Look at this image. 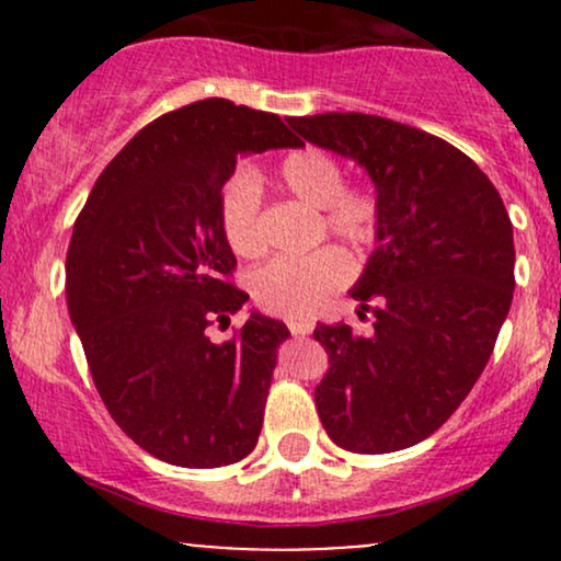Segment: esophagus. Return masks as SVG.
<instances>
[{
	"instance_id": "1",
	"label": "esophagus",
	"mask_w": 561,
	"mask_h": 561,
	"mask_svg": "<svg viewBox=\"0 0 561 561\" xmlns=\"http://www.w3.org/2000/svg\"><path fill=\"white\" fill-rule=\"evenodd\" d=\"M287 327H289V332L295 334V337H298V334H308L313 330V321L311 319H302V317H295V319H287Z\"/></svg>"
}]
</instances>
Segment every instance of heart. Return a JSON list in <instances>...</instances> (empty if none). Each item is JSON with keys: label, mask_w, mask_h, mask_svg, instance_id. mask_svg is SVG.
<instances>
[{"label": "heart", "mask_w": 561, "mask_h": 561, "mask_svg": "<svg viewBox=\"0 0 561 561\" xmlns=\"http://www.w3.org/2000/svg\"><path fill=\"white\" fill-rule=\"evenodd\" d=\"M279 182L311 208L324 210V224L340 240L364 248L379 231V203L371 192L347 190L343 165L319 147L289 152L279 163ZM221 229L242 259L263 250L261 186L253 173L237 171L221 190ZM351 263L337 250L311 255H279L250 274V293L263 311L279 317H311L332 289L343 287Z\"/></svg>", "instance_id": "1"}]
</instances>
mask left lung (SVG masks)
I'll return each instance as SVG.
<instances>
[{"label": "left lung", "instance_id": "8db88e82", "mask_svg": "<svg viewBox=\"0 0 561 561\" xmlns=\"http://www.w3.org/2000/svg\"><path fill=\"white\" fill-rule=\"evenodd\" d=\"M287 124L362 165L379 203L377 248L351 289L375 330L317 324L330 356L313 390L319 420L353 454L416 446L474 388L512 306L504 199L478 163L420 128L364 113Z\"/></svg>", "mask_w": 561, "mask_h": 561}]
</instances>
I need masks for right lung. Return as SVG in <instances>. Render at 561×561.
<instances>
[{
	"mask_svg": "<svg viewBox=\"0 0 561 561\" xmlns=\"http://www.w3.org/2000/svg\"><path fill=\"white\" fill-rule=\"evenodd\" d=\"M279 115L199 100L147 124L96 179L66 261L68 311L118 427L160 461L210 469L255 448L282 321L250 311L240 334L208 327L248 300L221 229L237 158L293 147Z\"/></svg>",
	"mask_w": 561,
	"mask_h": 561,
	"instance_id": "1",
	"label": "right lung"
}]
</instances>
